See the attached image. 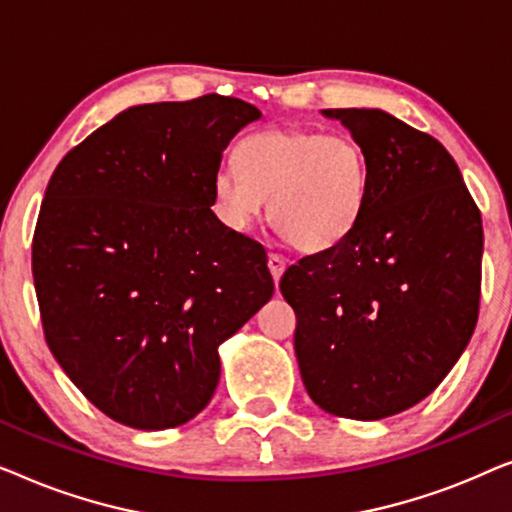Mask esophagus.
<instances>
[{
    "label": "esophagus",
    "mask_w": 512,
    "mask_h": 512,
    "mask_svg": "<svg viewBox=\"0 0 512 512\" xmlns=\"http://www.w3.org/2000/svg\"><path fill=\"white\" fill-rule=\"evenodd\" d=\"M268 268H270L272 279H275V284H277L279 277H282L284 270H286V258L279 256V254H268Z\"/></svg>",
    "instance_id": "1"
}]
</instances>
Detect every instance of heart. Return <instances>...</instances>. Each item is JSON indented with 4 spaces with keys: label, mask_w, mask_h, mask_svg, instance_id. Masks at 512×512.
<instances>
[{
    "label": "heart",
    "mask_w": 512,
    "mask_h": 512,
    "mask_svg": "<svg viewBox=\"0 0 512 512\" xmlns=\"http://www.w3.org/2000/svg\"><path fill=\"white\" fill-rule=\"evenodd\" d=\"M235 167L212 179L216 212L247 228L268 200L270 226L293 249H331L345 240L368 195V158L347 135L310 130L251 132L235 146Z\"/></svg>",
    "instance_id": "b5f03b06"
}]
</instances>
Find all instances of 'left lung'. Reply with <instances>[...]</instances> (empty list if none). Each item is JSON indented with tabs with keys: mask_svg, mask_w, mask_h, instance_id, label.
I'll list each match as a JSON object with an SVG mask.
<instances>
[{
	"mask_svg": "<svg viewBox=\"0 0 512 512\" xmlns=\"http://www.w3.org/2000/svg\"><path fill=\"white\" fill-rule=\"evenodd\" d=\"M368 158L345 240L300 258L279 289L296 312L307 394L373 422L424 401L478 324L482 219L445 146L382 109H324Z\"/></svg>",
	"mask_w": 512,
	"mask_h": 512,
	"instance_id": "1",
	"label": "left lung"
}]
</instances>
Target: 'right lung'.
<instances>
[{"mask_svg": "<svg viewBox=\"0 0 512 512\" xmlns=\"http://www.w3.org/2000/svg\"><path fill=\"white\" fill-rule=\"evenodd\" d=\"M261 111L223 95L130 107L48 181L32 275L48 347L95 408L132 429L212 401L219 345L272 298L263 244L212 212V179Z\"/></svg>", "mask_w": 512, "mask_h": 512, "instance_id": "1", "label": "right lung"}]
</instances>
